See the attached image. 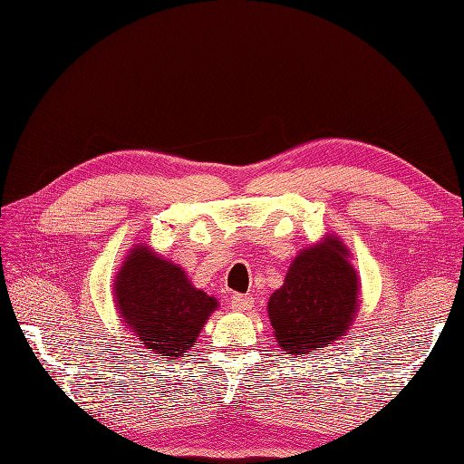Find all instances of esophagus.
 Wrapping results in <instances>:
<instances>
[{
  "mask_svg": "<svg viewBox=\"0 0 464 464\" xmlns=\"http://www.w3.org/2000/svg\"><path fill=\"white\" fill-rule=\"evenodd\" d=\"M230 300H232V307L236 312H246L254 307V298H251L249 294H234Z\"/></svg>",
  "mask_w": 464,
  "mask_h": 464,
  "instance_id": "34e87169",
  "label": "esophagus"
}]
</instances>
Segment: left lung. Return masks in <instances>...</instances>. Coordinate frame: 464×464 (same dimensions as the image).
<instances>
[{
  "label": "left lung",
  "instance_id": "left-lung-1",
  "mask_svg": "<svg viewBox=\"0 0 464 464\" xmlns=\"http://www.w3.org/2000/svg\"><path fill=\"white\" fill-rule=\"evenodd\" d=\"M360 285L346 246L327 236L292 261L285 285L269 298V319L278 346L300 356L333 344L358 312Z\"/></svg>",
  "mask_w": 464,
  "mask_h": 464
}]
</instances>
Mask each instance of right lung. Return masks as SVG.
<instances>
[{"label": "right lung", "instance_id": "1", "mask_svg": "<svg viewBox=\"0 0 464 464\" xmlns=\"http://www.w3.org/2000/svg\"><path fill=\"white\" fill-rule=\"evenodd\" d=\"M121 321L145 348L174 362L186 356L218 302L198 290L181 266L135 246L116 275Z\"/></svg>", "mask_w": 464, "mask_h": 464}]
</instances>
